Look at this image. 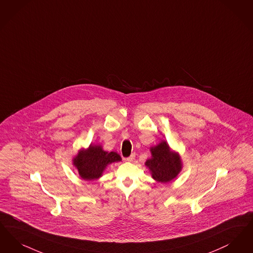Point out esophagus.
<instances>
[{"mask_svg":"<svg viewBox=\"0 0 253 253\" xmlns=\"http://www.w3.org/2000/svg\"><path fill=\"white\" fill-rule=\"evenodd\" d=\"M135 159V154H132L131 156H129L128 158H126V161L127 162H133Z\"/></svg>","mask_w":253,"mask_h":253,"instance_id":"obj_1","label":"esophagus"}]
</instances>
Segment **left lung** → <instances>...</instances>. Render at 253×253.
<instances>
[{
	"mask_svg": "<svg viewBox=\"0 0 253 253\" xmlns=\"http://www.w3.org/2000/svg\"><path fill=\"white\" fill-rule=\"evenodd\" d=\"M151 158L144 165L149 169L152 178L161 183L174 180L182 170V161L178 152L173 150L166 141L150 147Z\"/></svg>",
	"mask_w": 253,
	"mask_h": 253,
	"instance_id": "left-lung-1",
	"label": "left lung"
}]
</instances>
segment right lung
<instances>
[{"mask_svg": "<svg viewBox=\"0 0 253 253\" xmlns=\"http://www.w3.org/2000/svg\"><path fill=\"white\" fill-rule=\"evenodd\" d=\"M121 161L118 153L105 151L101 144L93 143H90L88 148L79 149L72 160L80 177L88 181L101 177L109 165Z\"/></svg>", "mask_w": 253, "mask_h": 253, "instance_id": "right-lung-1", "label": "right lung"}]
</instances>
